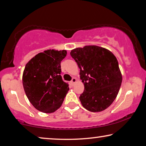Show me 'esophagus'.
Instances as JSON below:
<instances>
[{
    "instance_id": "obj_1",
    "label": "esophagus",
    "mask_w": 146,
    "mask_h": 146,
    "mask_svg": "<svg viewBox=\"0 0 146 146\" xmlns=\"http://www.w3.org/2000/svg\"><path fill=\"white\" fill-rule=\"evenodd\" d=\"M76 79L75 78H72V80H71V84H72V85H73L74 84H75V82H76Z\"/></svg>"
}]
</instances>
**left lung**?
<instances>
[{
	"instance_id": "obj_1",
	"label": "left lung",
	"mask_w": 146,
	"mask_h": 146,
	"mask_svg": "<svg viewBox=\"0 0 146 146\" xmlns=\"http://www.w3.org/2000/svg\"><path fill=\"white\" fill-rule=\"evenodd\" d=\"M80 68L84 90L79 99L86 110L99 112L108 108L117 97L122 77L115 56L105 48L86 46L71 51Z\"/></svg>"
}]
</instances>
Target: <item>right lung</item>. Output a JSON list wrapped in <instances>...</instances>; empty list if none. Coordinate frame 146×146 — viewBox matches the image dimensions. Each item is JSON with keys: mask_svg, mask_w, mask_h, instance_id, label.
Masks as SVG:
<instances>
[{"mask_svg": "<svg viewBox=\"0 0 146 146\" xmlns=\"http://www.w3.org/2000/svg\"><path fill=\"white\" fill-rule=\"evenodd\" d=\"M67 55L66 50L44 51L26 64L23 84L27 97L36 110L55 112L62 106L69 90L68 83L62 78L60 62Z\"/></svg>", "mask_w": 146, "mask_h": 146, "instance_id": "obj_1", "label": "right lung"}]
</instances>
